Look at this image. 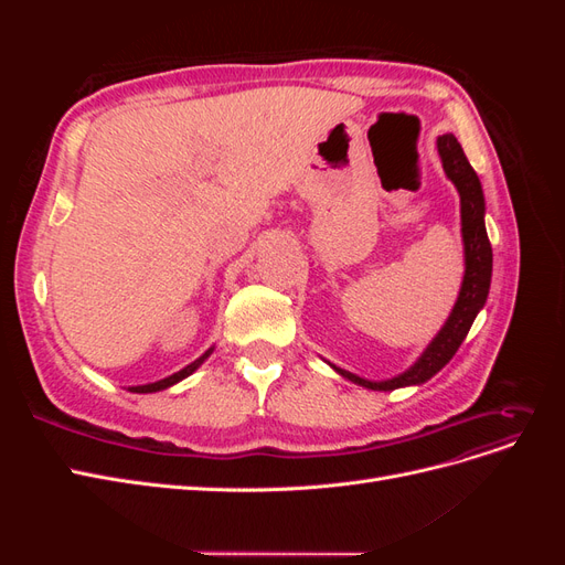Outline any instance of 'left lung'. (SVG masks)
<instances>
[{
  "label": "left lung",
  "instance_id": "1",
  "mask_svg": "<svg viewBox=\"0 0 565 565\" xmlns=\"http://www.w3.org/2000/svg\"><path fill=\"white\" fill-rule=\"evenodd\" d=\"M438 156L448 179L457 188L459 204H461L459 212H461V243H465V278H461L459 297L452 306V313L448 316L446 324H443L431 344L426 347V351L419 355V361L403 374H398V377H391L384 382H370L330 363V367H334L341 377H347L358 386H365L372 391H393L401 386H417V384H424L426 380H431L436 372H440L450 363V358L457 353L459 344L469 334L478 311L483 309V303L488 299L490 278H492V247H490L486 221H483L486 198H483L481 181H478L473 167L465 156V150H461V146L457 143L452 134L438 136Z\"/></svg>",
  "mask_w": 565,
  "mask_h": 565
}]
</instances>
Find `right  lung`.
<instances>
[{
	"mask_svg": "<svg viewBox=\"0 0 565 565\" xmlns=\"http://www.w3.org/2000/svg\"><path fill=\"white\" fill-rule=\"evenodd\" d=\"M214 351V347L210 349V351H204L198 361H193L191 365H185L183 370H179V372H174V374H169V377H164V380H160V382H152V384H143V386H129V391L131 393H156V391H162V388H169V386H174L177 382H181V380H185L188 374H193L204 361H207L210 358V353Z\"/></svg>",
	"mask_w": 565,
	"mask_h": 565,
	"instance_id": "right-lung-1",
	"label": "right lung"
}]
</instances>
